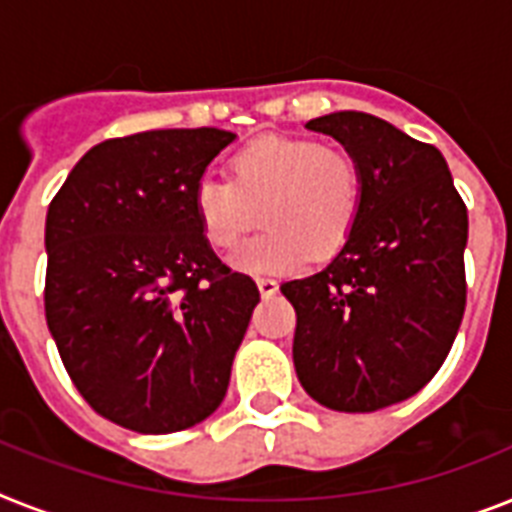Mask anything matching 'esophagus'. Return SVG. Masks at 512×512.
<instances>
[{
    "instance_id": "esophagus-1",
    "label": "esophagus",
    "mask_w": 512,
    "mask_h": 512,
    "mask_svg": "<svg viewBox=\"0 0 512 512\" xmlns=\"http://www.w3.org/2000/svg\"><path fill=\"white\" fill-rule=\"evenodd\" d=\"M256 285H259V293L264 295V298H269V295H274L277 293V282L272 280V277H259V280H256Z\"/></svg>"
}]
</instances>
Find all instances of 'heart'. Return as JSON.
I'll return each mask as SVG.
<instances>
[{"label": "heart", "instance_id": "obj_1", "mask_svg": "<svg viewBox=\"0 0 512 512\" xmlns=\"http://www.w3.org/2000/svg\"><path fill=\"white\" fill-rule=\"evenodd\" d=\"M361 196V167L348 149L264 138L232 156L230 183L206 177L196 185L193 211L204 238L222 251L238 246L259 211L264 230L232 253V264L269 274L335 253L356 225Z\"/></svg>", "mask_w": 512, "mask_h": 512}]
</instances>
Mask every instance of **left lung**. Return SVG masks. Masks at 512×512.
I'll use <instances>...</instances> for the list:
<instances>
[{
    "mask_svg": "<svg viewBox=\"0 0 512 512\" xmlns=\"http://www.w3.org/2000/svg\"><path fill=\"white\" fill-rule=\"evenodd\" d=\"M356 156L361 211L322 272L280 287L293 303L303 390L332 411L413 398L445 363L466 311L468 211L445 156L366 112L306 122Z\"/></svg>",
    "mask_w": 512,
    "mask_h": 512,
    "instance_id": "8db88e82",
    "label": "left lung"
}]
</instances>
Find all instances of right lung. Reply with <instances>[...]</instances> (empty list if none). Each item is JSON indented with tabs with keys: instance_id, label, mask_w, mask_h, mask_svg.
I'll return each mask as SVG.
<instances>
[{
	"instance_id": "1",
	"label": "right lung",
	"mask_w": 512,
	"mask_h": 512,
	"mask_svg": "<svg viewBox=\"0 0 512 512\" xmlns=\"http://www.w3.org/2000/svg\"><path fill=\"white\" fill-rule=\"evenodd\" d=\"M217 128L109 138L46 211V324L99 416L141 434L217 411L259 287L209 248L193 211Z\"/></svg>"
}]
</instances>
